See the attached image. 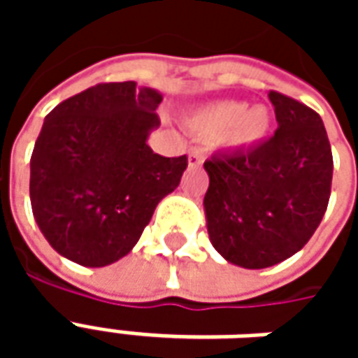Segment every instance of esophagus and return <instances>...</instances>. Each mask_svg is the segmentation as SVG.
<instances>
[{
  "instance_id": "esophagus-1",
  "label": "esophagus",
  "mask_w": 358,
  "mask_h": 358,
  "mask_svg": "<svg viewBox=\"0 0 358 358\" xmlns=\"http://www.w3.org/2000/svg\"><path fill=\"white\" fill-rule=\"evenodd\" d=\"M203 159H205V149L197 148V145L189 148V151H187V163H189V166H199L203 163Z\"/></svg>"
}]
</instances>
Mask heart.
<instances>
[{"label":"heart","mask_w":358,"mask_h":358,"mask_svg":"<svg viewBox=\"0 0 358 358\" xmlns=\"http://www.w3.org/2000/svg\"><path fill=\"white\" fill-rule=\"evenodd\" d=\"M192 124L203 136L226 134L234 145H251L268 132L270 115L264 107L248 109L245 101H218L199 110Z\"/></svg>","instance_id":"heart-1"}]
</instances>
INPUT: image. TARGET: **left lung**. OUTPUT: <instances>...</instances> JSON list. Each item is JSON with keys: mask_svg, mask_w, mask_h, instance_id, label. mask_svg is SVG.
Here are the masks:
<instances>
[{"mask_svg": "<svg viewBox=\"0 0 358 358\" xmlns=\"http://www.w3.org/2000/svg\"><path fill=\"white\" fill-rule=\"evenodd\" d=\"M278 128L259 145L205 161L207 230L226 261L266 268L295 255L320 224L334 159L320 115L270 90Z\"/></svg>", "mask_w": 358, "mask_h": 358, "instance_id": "left-lung-1", "label": "left lung"}]
</instances>
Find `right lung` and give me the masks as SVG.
<instances>
[{"label": "right lung", "mask_w": 358, "mask_h": 358, "mask_svg": "<svg viewBox=\"0 0 358 358\" xmlns=\"http://www.w3.org/2000/svg\"><path fill=\"white\" fill-rule=\"evenodd\" d=\"M163 95L136 82H103L59 103L45 117L30 157V203L59 255L107 266L128 255L187 157L148 145L161 124Z\"/></svg>", "instance_id": "1"}]
</instances>
